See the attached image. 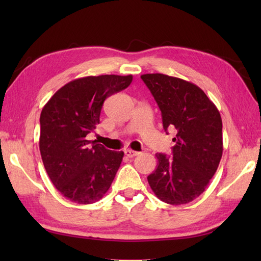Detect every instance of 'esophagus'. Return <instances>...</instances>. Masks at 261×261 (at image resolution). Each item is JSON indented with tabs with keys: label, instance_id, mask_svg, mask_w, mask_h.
<instances>
[{
	"label": "esophagus",
	"instance_id": "esophagus-1",
	"mask_svg": "<svg viewBox=\"0 0 261 261\" xmlns=\"http://www.w3.org/2000/svg\"><path fill=\"white\" fill-rule=\"evenodd\" d=\"M124 154H125L127 158H134V157L138 156V154H139V152L135 151V150H131V149H125Z\"/></svg>",
	"mask_w": 261,
	"mask_h": 261
}]
</instances>
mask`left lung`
I'll use <instances>...</instances> for the list:
<instances>
[{
  "label": "left lung",
  "mask_w": 261,
  "mask_h": 261,
  "mask_svg": "<svg viewBox=\"0 0 261 261\" xmlns=\"http://www.w3.org/2000/svg\"><path fill=\"white\" fill-rule=\"evenodd\" d=\"M162 111L165 131L175 130L173 157L157 153L148 182L160 201L192 202L207 187L223 152L222 119L214 103L191 82L164 74L141 75Z\"/></svg>",
  "instance_id": "obj_1"
}]
</instances>
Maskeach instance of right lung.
<instances>
[{
  "instance_id": "obj_1",
  "label": "right lung",
  "mask_w": 261,
  "mask_h": 261,
  "mask_svg": "<svg viewBox=\"0 0 261 261\" xmlns=\"http://www.w3.org/2000/svg\"><path fill=\"white\" fill-rule=\"evenodd\" d=\"M132 75L77 79L54 94L40 114L39 148L49 178L77 204L101 199L112 184L123 151L86 139L99 123L103 103L131 84Z\"/></svg>"
}]
</instances>
